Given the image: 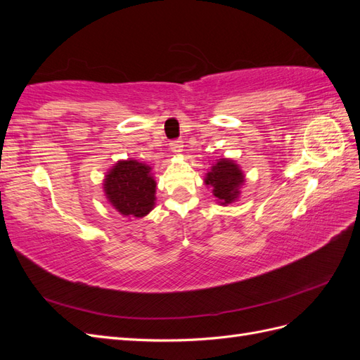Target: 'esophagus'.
<instances>
[{
  "mask_svg": "<svg viewBox=\"0 0 360 360\" xmlns=\"http://www.w3.org/2000/svg\"><path fill=\"white\" fill-rule=\"evenodd\" d=\"M169 150L174 155H180L183 151V141H180V139L172 141V143H169Z\"/></svg>",
  "mask_w": 360,
  "mask_h": 360,
  "instance_id": "34e87169",
  "label": "esophagus"
}]
</instances>
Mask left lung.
Returning <instances> with one entry per match:
<instances>
[{
    "label": "left lung",
    "mask_w": 360,
    "mask_h": 360,
    "mask_svg": "<svg viewBox=\"0 0 360 360\" xmlns=\"http://www.w3.org/2000/svg\"><path fill=\"white\" fill-rule=\"evenodd\" d=\"M204 184L212 192L219 205H228L238 200L240 189L245 184V174L236 160L221 158L212 163L205 172Z\"/></svg>",
    "instance_id": "obj_1"
}]
</instances>
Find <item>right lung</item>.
Wrapping results in <instances>:
<instances>
[{
  "label": "right lung",
  "instance_id": "obj_1",
  "mask_svg": "<svg viewBox=\"0 0 360 360\" xmlns=\"http://www.w3.org/2000/svg\"><path fill=\"white\" fill-rule=\"evenodd\" d=\"M103 192L120 214L141 219L156 204V180L151 167L136 159L117 160L103 179Z\"/></svg>",
  "mask_w": 360,
  "mask_h": 360
}]
</instances>
